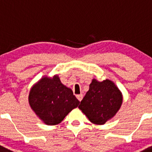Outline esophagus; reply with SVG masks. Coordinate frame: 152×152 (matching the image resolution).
Listing matches in <instances>:
<instances>
[{
  "label": "esophagus",
  "instance_id": "1",
  "mask_svg": "<svg viewBox=\"0 0 152 152\" xmlns=\"http://www.w3.org/2000/svg\"><path fill=\"white\" fill-rule=\"evenodd\" d=\"M76 97H77V99H78L80 101H81L83 99V94H79V95H76Z\"/></svg>",
  "mask_w": 152,
  "mask_h": 152
}]
</instances>
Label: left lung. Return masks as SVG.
<instances>
[{"label":"left lung","instance_id":"left-lung-1","mask_svg":"<svg viewBox=\"0 0 152 152\" xmlns=\"http://www.w3.org/2000/svg\"><path fill=\"white\" fill-rule=\"evenodd\" d=\"M122 94L112 81L94 79L79 106L92 123L104 124L115 115L122 104Z\"/></svg>","mask_w":152,"mask_h":152}]
</instances>
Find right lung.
Wrapping results in <instances>:
<instances>
[{"mask_svg": "<svg viewBox=\"0 0 152 152\" xmlns=\"http://www.w3.org/2000/svg\"><path fill=\"white\" fill-rule=\"evenodd\" d=\"M28 100L31 109L48 125L62 122L80 104L72 90L64 86L58 76L39 80L31 88Z\"/></svg>", "mask_w": 152, "mask_h": 152, "instance_id": "1", "label": "right lung"}]
</instances>
